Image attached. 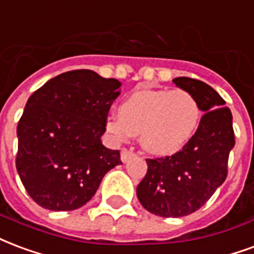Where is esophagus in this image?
<instances>
[{
    "mask_svg": "<svg viewBox=\"0 0 254 254\" xmlns=\"http://www.w3.org/2000/svg\"><path fill=\"white\" fill-rule=\"evenodd\" d=\"M134 156V152L130 151V149H127V148H124L121 151V160L124 161V163H127L130 157H133Z\"/></svg>",
    "mask_w": 254,
    "mask_h": 254,
    "instance_id": "1",
    "label": "esophagus"
}]
</instances>
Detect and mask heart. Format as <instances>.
I'll return each instance as SVG.
<instances>
[{"label":"heart","instance_id":"1","mask_svg":"<svg viewBox=\"0 0 254 254\" xmlns=\"http://www.w3.org/2000/svg\"><path fill=\"white\" fill-rule=\"evenodd\" d=\"M202 117L194 94L187 90H137L124 99L118 116L106 120L116 142L140 134L142 148L153 155H174L192 138Z\"/></svg>","mask_w":254,"mask_h":254}]
</instances>
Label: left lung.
<instances>
[{"label":"left lung","mask_w":254,"mask_h":254,"mask_svg":"<svg viewBox=\"0 0 254 254\" xmlns=\"http://www.w3.org/2000/svg\"><path fill=\"white\" fill-rule=\"evenodd\" d=\"M172 82L194 94L204 114L182 151L146 159L148 171L137 186V198L149 213L165 218L189 215L211 198L226 179L236 142L232 112L211 86L187 76Z\"/></svg>","instance_id":"left-lung-1"}]
</instances>
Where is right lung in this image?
<instances>
[{
	"instance_id": "1",
	"label": "right lung",
	"mask_w": 254,
	"mask_h": 254,
	"mask_svg": "<svg viewBox=\"0 0 254 254\" xmlns=\"http://www.w3.org/2000/svg\"><path fill=\"white\" fill-rule=\"evenodd\" d=\"M120 86L91 69H74L29 97L17 125L16 168L39 206L52 211L82 207L106 172L122 164L120 151L101 141Z\"/></svg>"
}]
</instances>
